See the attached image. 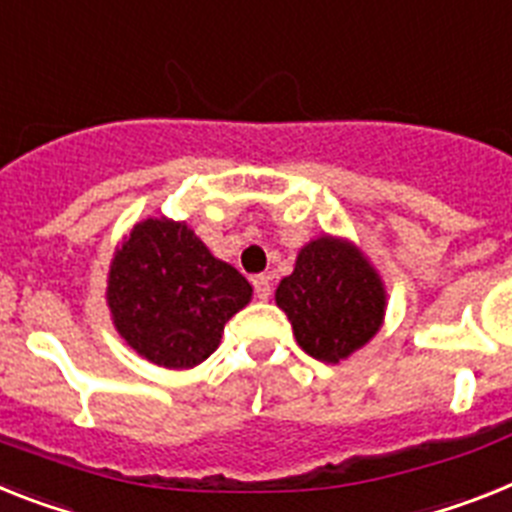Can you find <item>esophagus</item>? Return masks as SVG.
<instances>
[{"mask_svg": "<svg viewBox=\"0 0 512 512\" xmlns=\"http://www.w3.org/2000/svg\"><path fill=\"white\" fill-rule=\"evenodd\" d=\"M252 286H255L257 299H268L270 291H273V286H270V276H263V273L252 278Z\"/></svg>", "mask_w": 512, "mask_h": 512, "instance_id": "34e87169", "label": "esophagus"}]
</instances>
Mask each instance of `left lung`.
Returning <instances> with one entry per match:
<instances>
[{
    "mask_svg": "<svg viewBox=\"0 0 512 512\" xmlns=\"http://www.w3.org/2000/svg\"><path fill=\"white\" fill-rule=\"evenodd\" d=\"M276 304L309 356L338 364L380 330L385 286L354 244L325 234L304 244L294 273L278 283Z\"/></svg>",
    "mask_w": 512,
    "mask_h": 512,
    "instance_id": "obj_1",
    "label": "left lung"
}]
</instances>
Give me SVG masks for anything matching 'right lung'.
I'll list each match as a JSON object with an SVG mask.
<instances>
[{
    "mask_svg": "<svg viewBox=\"0 0 512 512\" xmlns=\"http://www.w3.org/2000/svg\"><path fill=\"white\" fill-rule=\"evenodd\" d=\"M252 286L210 255L187 223L145 218L111 260L106 302L119 336L148 362L190 369L221 343Z\"/></svg>",
    "mask_w": 512,
    "mask_h": 512,
    "instance_id": "1",
    "label": "right lung"
}]
</instances>
